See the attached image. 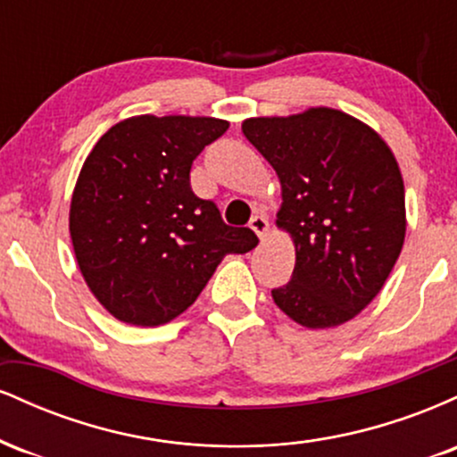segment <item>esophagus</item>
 Returning a JSON list of instances; mask_svg holds the SVG:
<instances>
[{
    "label": "esophagus",
    "instance_id": "34e87169",
    "mask_svg": "<svg viewBox=\"0 0 457 457\" xmlns=\"http://www.w3.org/2000/svg\"><path fill=\"white\" fill-rule=\"evenodd\" d=\"M249 228L253 229V232L258 234L260 238H264V236L269 234V221H266V217H262V214H255V217L251 219Z\"/></svg>",
    "mask_w": 457,
    "mask_h": 457
}]
</instances>
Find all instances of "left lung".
<instances>
[{"instance_id": "8db88e82", "label": "left lung", "mask_w": 457, "mask_h": 457, "mask_svg": "<svg viewBox=\"0 0 457 457\" xmlns=\"http://www.w3.org/2000/svg\"><path fill=\"white\" fill-rule=\"evenodd\" d=\"M281 185L277 228L296 251L292 279L272 301L305 328L359 316L402 253L406 202L389 144L353 115L309 107L243 122Z\"/></svg>"}]
</instances>
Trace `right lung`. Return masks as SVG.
<instances>
[{
    "label": "right lung",
    "mask_w": 457,
    "mask_h": 457,
    "mask_svg": "<svg viewBox=\"0 0 457 457\" xmlns=\"http://www.w3.org/2000/svg\"><path fill=\"white\" fill-rule=\"evenodd\" d=\"M229 129L206 115H133L96 141L71 199L83 279L115 320L159 327L187 312L228 253L258 245L191 191L195 156Z\"/></svg>",
    "instance_id": "add662e5"
}]
</instances>
